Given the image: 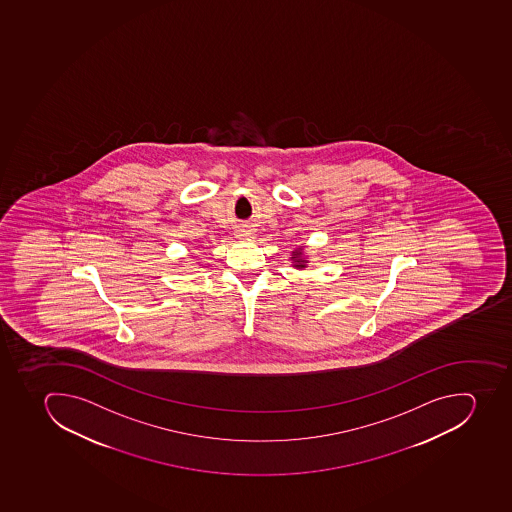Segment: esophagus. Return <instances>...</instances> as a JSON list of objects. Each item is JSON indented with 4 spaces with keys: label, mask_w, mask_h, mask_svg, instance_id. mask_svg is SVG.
Returning a JSON list of instances; mask_svg holds the SVG:
<instances>
[{
    "label": "esophagus",
    "mask_w": 512,
    "mask_h": 512,
    "mask_svg": "<svg viewBox=\"0 0 512 512\" xmlns=\"http://www.w3.org/2000/svg\"><path fill=\"white\" fill-rule=\"evenodd\" d=\"M253 233L250 232V230H245V228H241V230H238V237L240 238H250Z\"/></svg>",
    "instance_id": "34e87169"
}]
</instances>
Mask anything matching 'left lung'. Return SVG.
Returning <instances> with one entry per match:
<instances>
[{"instance_id":"obj_1","label":"left lung","mask_w":512,"mask_h":512,"mask_svg":"<svg viewBox=\"0 0 512 512\" xmlns=\"http://www.w3.org/2000/svg\"><path fill=\"white\" fill-rule=\"evenodd\" d=\"M292 261L293 267H297V269H305L306 267V258L303 256V246L301 248H297V250L292 253Z\"/></svg>"}]
</instances>
